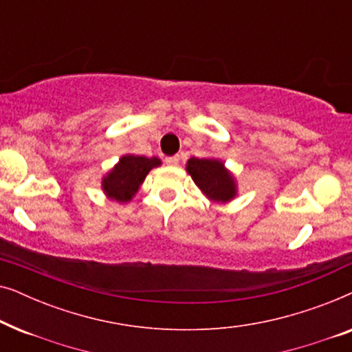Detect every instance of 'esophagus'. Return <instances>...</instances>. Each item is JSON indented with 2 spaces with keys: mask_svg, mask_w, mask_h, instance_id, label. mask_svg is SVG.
<instances>
[{
  "mask_svg": "<svg viewBox=\"0 0 352 352\" xmlns=\"http://www.w3.org/2000/svg\"><path fill=\"white\" fill-rule=\"evenodd\" d=\"M165 163H166V165H170V166H175V165H177V163H179V155L166 157V158H165Z\"/></svg>",
  "mask_w": 352,
  "mask_h": 352,
  "instance_id": "esophagus-1",
  "label": "esophagus"
}]
</instances>
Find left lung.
Wrapping results in <instances>:
<instances>
[{
    "instance_id": "obj_1",
    "label": "left lung",
    "mask_w": 352,
    "mask_h": 352,
    "mask_svg": "<svg viewBox=\"0 0 352 352\" xmlns=\"http://www.w3.org/2000/svg\"><path fill=\"white\" fill-rule=\"evenodd\" d=\"M187 171L195 184L216 201H228L235 195V184L219 160L192 157L187 162Z\"/></svg>"
}]
</instances>
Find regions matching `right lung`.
Wrapping results in <instances>:
<instances>
[{"label":"right lung","mask_w":352,"mask_h":352,"mask_svg":"<svg viewBox=\"0 0 352 352\" xmlns=\"http://www.w3.org/2000/svg\"><path fill=\"white\" fill-rule=\"evenodd\" d=\"M158 165H160V160L155 157L124 155L107 177H104V190L107 192L110 199L117 201L131 200L147 173Z\"/></svg>","instance_id":"obj_1"}]
</instances>
